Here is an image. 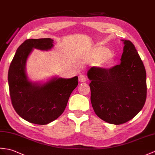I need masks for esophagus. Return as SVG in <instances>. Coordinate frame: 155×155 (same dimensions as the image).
<instances>
[{
  "instance_id": "34e87169",
  "label": "esophagus",
  "mask_w": 155,
  "mask_h": 155,
  "mask_svg": "<svg viewBox=\"0 0 155 155\" xmlns=\"http://www.w3.org/2000/svg\"><path fill=\"white\" fill-rule=\"evenodd\" d=\"M87 80V79L85 78V76L84 75H79V81L81 83H84Z\"/></svg>"
}]
</instances>
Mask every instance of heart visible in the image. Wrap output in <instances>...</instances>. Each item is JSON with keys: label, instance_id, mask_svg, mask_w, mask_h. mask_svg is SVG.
I'll list each match as a JSON object with an SVG mask.
<instances>
[{"label": "heart", "instance_id": "obj_1", "mask_svg": "<svg viewBox=\"0 0 155 155\" xmlns=\"http://www.w3.org/2000/svg\"><path fill=\"white\" fill-rule=\"evenodd\" d=\"M89 58L93 62H96L98 66L105 69L110 68L115 62V57L112 51L102 46L94 48L91 52Z\"/></svg>", "mask_w": 155, "mask_h": 155}]
</instances>
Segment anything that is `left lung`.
<instances>
[{
  "instance_id": "1",
  "label": "left lung",
  "mask_w": 155,
  "mask_h": 155,
  "mask_svg": "<svg viewBox=\"0 0 155 155\" xmlns=\"http://www.w3.org/2000/svg\"><path fill=\"white\" fill-rule=\"evenodd\" d=\"M122 41L120 64L108 69L93 66L87 71L94 111L101 119L115 125L134 118L147 97L145 66L134 45Z\"/></svg>"
}]
</instances>
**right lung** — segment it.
Wrapping results in <instances>:
<instances>
[{"mask_svg":"<svg viewBox=\"0 0 155 155\" xmlns=\"http://www.w3.org/2000/svg\"><path fill=\"white\" fill-rule=\"evenodd\" d=\"M53 40H25L17 49L11 62L8 80L11 101L17 114L26 121L45 125L57 119L64 111L71 92L78 85V77L54 78L43 85L32 83L25 74V63L33 48L48 51Z\"/></svg>","mask_w":155,"mask_h":155,"instance_id":"add662e5","label":"right lung"}]
</instances>
